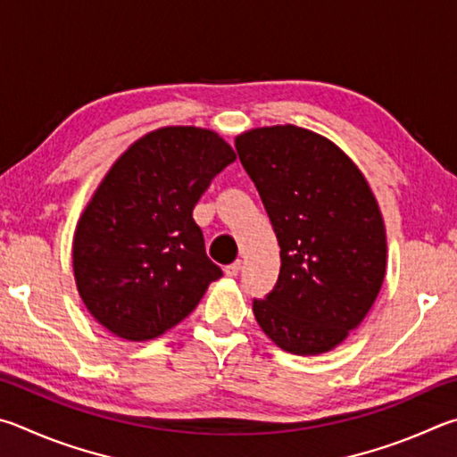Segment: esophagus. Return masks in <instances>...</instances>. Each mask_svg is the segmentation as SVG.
Returning <instances> with one entry per match:
<instances>
[{"label": "esophagus", "mask_w": 457, "mask_h": 457, "mask_svg": "<svg viewBox=\"0 0 457 457\" xmlns=\"http://www.w3.org/2000/svg\"><path fill=\"white\" fill-rule=\"evenodd\" d=\"M241 267H243V262L241 261H235L233 265L224 267V275H227V277H237L238 273H241Z\"/></svg>", "instance_id": "1"}]
</instances>
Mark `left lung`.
<instances>
[{"label":"left lung","instance_id":"obj_1","mask_svg":"<svg viewBox=\"0 0 457 457\" xmlns=\"http://www.w3.org/2000/svg\"><path fill=\"white\" fill-rule=\"evenodd\" d=\"M235 146L281 246L278 281L254 299V319L283 351L327 353L361 325L386 277L378 200L353 160L307 128H253Z\"/></svg>","mask_w":457,"mask_h":457}]
</instances>
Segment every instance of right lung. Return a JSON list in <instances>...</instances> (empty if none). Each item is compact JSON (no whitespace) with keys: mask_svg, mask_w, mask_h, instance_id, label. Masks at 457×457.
Segmentation results:
<instances>
[{"mask_svg":"<svg viewBox=\"0 0 457 457\" xmlns=\"http://www.w3.org/2000/svg\"><path fill=\"white\" fill-rule=\"evenodd\" d=\"M235 160L230 144L212 130L164 126L110 166L71 243L78 293L104 329L126 341L160 337L220 278L192 208Z\"/></svg>","mask_w":457,"mask_h":457,"instance_id":"1","label":"right lung"}]
</instances>
